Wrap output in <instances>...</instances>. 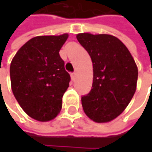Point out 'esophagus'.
I'll list each match as a JSON object with an SVG mask.
<instances>
[{"mask_svg":"<svg viewBox=\"0 0 152 152\" xmlns=\"http://www.w3.org/2000/svg\"><path fill=\"white\" fill-rule=\"evenodd\" d=\"M75 77H76V73H75V72H73V73H71V78H72L73 80L75 79Z\"/></svg>","mask_w":152,"mask_h":152,"instance_id":"esophagus-1","label":"esophagus"}]
</instances>
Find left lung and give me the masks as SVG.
Returning <instances> with one entry per match:
<instances>
[{"label":"left lung","instance_id":"obj_1","mask_svg":"<svg viewBox=\"0 0 152 152\" xmlns=\"http://www.w3.org/2000/svg\"><path fill=\"white\" fill-rule=\"evenodd\" d=\"M77 39L93 63L91 91L81 98L85 114L97 123L116 118L136 90L138 69L124 44L109 34H79Z\"/></svg>","mask_w":152,"mask_h":152}]
</instances>
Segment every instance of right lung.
<instances>
[{
    "label": "right lung",
    "instance_id": "add662e5",
    "mask_svg": "<svg viewBox=\"0 0 152 152\" xmlns=\"http://www.w3.org/2000/svg\"><path fill=\"white\" fill-rule=\"evenodd\" d=\"M67 37V34L34 37L21 47L12 61L13 95L34 119L49 121L61 111L62 96L71 80L59 55Z\"/></svg>",
    "mask_w": 152,
    "mask_h": 152
}]
</instances>
